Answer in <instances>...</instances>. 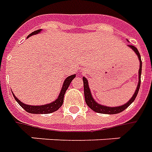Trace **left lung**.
<instances>
[{
	"mask_svg": "<svg viewBox=\"0 0 152 152\" xmlns=\"http://www.w3.org/2000/svg\"><path fill=\"white\" fill-rule=\"evenodd\" d=\"M129 47H131L134 51L135 53L138 56V59H139L140 61V68L139 71H138V75H139V80H138V84H137V89L134 94H133V97L130 99L129 102H127L126 104H124V105H121V106H117V107H107V106H104V105H99L98 103L94 101V99L92 98V96L91 95V92H90V89H89V87H88V79L85 78L84 77L83 78V89H84V96H85V102L87 103V105L90 107V108L94 110L95 112L97 113H102V114H109V115H115V114H118V113L122 112L123 110H124L125 109H127L129 106L133 102L136 98L137 95L138 93V91H139L140 88V84H141V74H142V61H141V56H140L139 51L137 50L136 47L134 46H132V45H129Z\"/></svg>",
	"mask_w": 152,
	"mask_h": 152,
	"instance_id": "left-lung-1",
	"label": "left lung"
}]
</instances>
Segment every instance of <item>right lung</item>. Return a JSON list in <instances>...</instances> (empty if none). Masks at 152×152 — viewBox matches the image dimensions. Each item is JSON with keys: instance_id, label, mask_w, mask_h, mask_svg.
Listing matches in <instances>:
<instances>
[{"instance_id": "obj_1", "label": "right lung", "mask_w": 152, "mask_h": 152, "mask_svg": "<svg viewBox=\"0 0 152 152\" xmlns=\"http://www.w3.org/2000/svg\"><path fill=\"white\" fill-rule=\"evenodd\" d=\"M41 32V29L36 30L34 31L32 33H30L29 35L28 36V37H29L30 36L32 35H34V34H37ZM75 78V74L74 75H71L69 77H68L64 82V84H63V87H62V89H61V93L59 95V97L57 98V100H56L55 102H53L50 104H47V105H26V104H23V102H21L20 101H19V99L16 98L15 96L13 94L14 97L15 99V101L18 103L19 105L23 108L27 112L31 113V114H49V113H52L54 111H56L58 109L61 107V105H63V102H64V96L65 94V91L69 88V86L70 84V83L72 82V80Z\"/></svg>"}]
</instances>
